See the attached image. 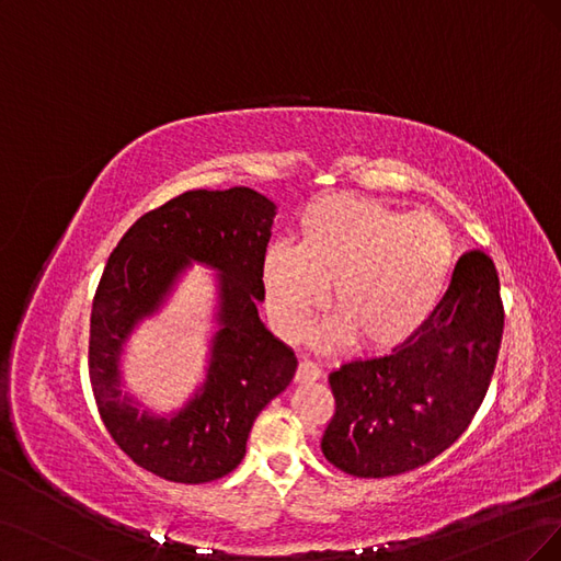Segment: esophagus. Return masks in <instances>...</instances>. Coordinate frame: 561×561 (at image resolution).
<instances>
[{"mask_svg":"<svg viewBox=\"0 0 561 561\" xmlns=\"http://www.w3.org/2000/svg\"><path fill=\"white\" fill-rule=\"evenodd\" d=\"M319 377H321V369H319L314 363L302 360V363L298 365V371H296V381H298V383H312V381H317Z\"/></svg>","mask_w":561,"mask_h":561,"instance_id":"obj_1","label":"esophagus"}]
</instances>
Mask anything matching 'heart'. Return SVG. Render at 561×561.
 <instances>
[{"mask_svg":"<svg viewBox=\"0 0 561 561\" xmlns=\"http://www.w3.org/2000/svg\"><path fill=\"white\" fill-rule=\"evenodd\" d=\"M453 263L448 226L430 213L404 215L356 196L307 207L298 244H273L263 259L270 317L279 335L300 337L330 288L321 340L365 351L404 344L437 307Z\"/></svg>","mask_w":561,"mask_h":561,"instance_id":"heart-1","label":"heart"}]
</instances>
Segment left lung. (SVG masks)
<instances>
[{"mask_svg": "<svg viewBox=\"0 0 561 561\" xmlns=\"http://www.w3.org/2000/svg\"><path fill=\"white\" fill-rule=\"evenodd\" d=\"M504 333L500 277L483 252L465 254L430 319L388 356L330 371L335 416L321 450L358 479L427 465L479 411Z\"/></svg>", "mask_w": 561, "mask_h": 561, "instance_id": "8db88e82", "label": "left lung"}]
</instances>
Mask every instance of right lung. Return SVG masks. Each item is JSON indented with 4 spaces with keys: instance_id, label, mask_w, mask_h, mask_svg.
Instances as JSON below:
<instances>
[{
    "instance_id": "right-lung-1",
    "label": "right lung",
    "mask_w": 561,
    "mask_h": 561,
    "mask_svg": "<svg viewBox=\"0 0 561 561\" xmlns=\"http://www.w3.org/2000/svg\"><path fill=\"white\" fill-rule=\"evenodd\" d=\"M275 215L249 186L186 192L142 215L103 270L90 319L94 400L115 444L165 481L196 485L233 471L256 416L296 375L294 348L259 317ZM194 262L218 273L206 377L182 408L159 414L121 390L123 348Z\"/></svg>"
}]
</instances>
